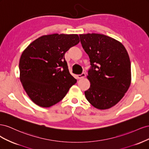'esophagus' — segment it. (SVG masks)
<instances>
[{"label": "esophagus", "instance_id": "1", "mask_svg": "<svg viewBox=\"0 0 149 149\" xmlns=\"http://www.w3.org/2000/svg\"><path fill=\"white\" fill-rule=\"evenodd\" d=\"M86 74L84 73H83L81 74H78V75H76V78L78 79H82L84 78L85 77Z\"/></svg>", "mask_w": 149, "mask_h": 149}]
</instances>
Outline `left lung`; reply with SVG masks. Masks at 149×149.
Returning <instances> with one entry per match:
<instances>
[{
  "label": "left lung",
  "instance_id": "obj_1",
  "mask_svg": "<svg viewBox=\"0 0 149 149\" xmlns=\"http://www.w3.org/2000/svg\"><path fill=\"white\" fill-rule=\"evenodd\" d=\"M79 37L91 65L85 96L97 109H109L121 100L131 83L128 53L120 42L105 35L80 34Z\"/></svg>",
  "mask_w": 149,
  "mask_h": 149
}]
</instances>
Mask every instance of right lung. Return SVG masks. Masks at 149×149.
<instances>
[{
  "mask_svg": "<svg viewBox=\"0 0 149 149\" xmlns=\"http://www.w3.org/2000/svg\"><path fill=\"white\" fill-rule=\"evenodd\" d=\"M79 42L77 34L43 35L22 52L20 80L30 100L42 107L61 101L76 79L70 73L65 53Z\"/></svg>",
  "mask_w": 149,
  "mask_h": 149,
  "instance_id": "add662e5",
  "label": "right lung"
}]
</instances>
